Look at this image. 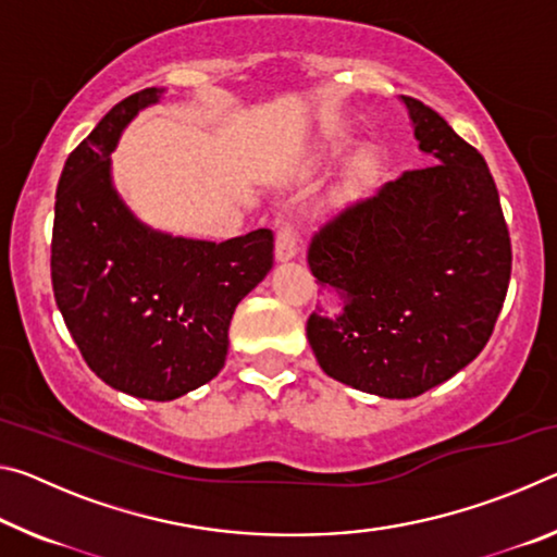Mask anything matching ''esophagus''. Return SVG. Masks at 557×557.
Returning <instances> with one entry per match:
<instances>
[{"label": "esophagus", "mask_w": 557, "mask_h": 557, "mask_svg": "<svg viewBox=\"0 0 557 557\" xmlns=\"http://www.w3.org/2000/svg\"><path fill=\"white\" fill-rule=\"evenodd\" d=\"M297 256V231L295 225H282L275 240V260L287 262Z\"/></svg>", "instance_id": "34e87169"}]
</instances>
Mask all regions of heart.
Wrapping results in <instances>:
<instances>
[{"label": "heart", "instance_id": "1", "mask_svg": "<svg viewBox=\"0 0 557 557\" xmlns=\"http://www.w3.org/2000/svg\"><path fill=\"white\" fill-rule=\"evenodd\" d=\"M366 164V157H361V159H358V166H363Z\"/></svg>", "mask_w": 557, "mask_h": 557}]
</instances>
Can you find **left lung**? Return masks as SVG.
<instances>
[{"label": "left lung", "instance_id": "obj_1", "mask_svg": "<svg viewBox=\"0 0 557 557\" xmlns=\"http://www.w3.org/2000/svg\"><path fill=\"white\" fill-rule=\"evenodd\" d=\"M430 166L346 209L309 245L342 309L312 312L309 346L334 381L414 398L474 361L511 280V240L484 157L445 117L400 98Z\"/></svg>", "mask_w": 557, "mask_h": 557}]
</instances>
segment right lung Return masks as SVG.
I'll list each match as a JSON object with an SVG mask.
<instances>
[{
    "instance_id": "right-lung-1",
    "label": "right lung",
    "mask_w": 557,
    "mask_h": 557,
    "mask_svg": "<svg viewBox=\"0 0 557 557\" xmlns=\"http://www.w3.org/2000/svg\"><path fill=\"white\" fill-rule=\"evenodd\" d=\"M164 88L117 102L73 149L55 188L53 297L90 371L110 388L174 400L219 375L240 299L272 268V231L225 243L137 219L112 186L122 132Z\"/></svg>"
}]
</instances>
